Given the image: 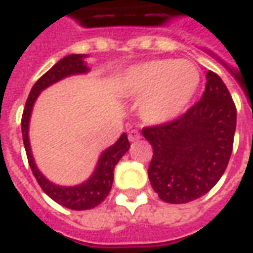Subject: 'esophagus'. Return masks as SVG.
Returning a JSON list of instances; mask_svg holds the SVG:
<instances>
[{
    "label": "esophagus",
    "mask_w": 253,
    "mask_h": 253,
    "mask_svg": "<svg viewBox=\"0 0 253 253\" xmlns=\"http://www.w3.org/2000/svg\"><path fill=\"white\" fill-rule=\"evenodd\" d=\"M140 138H141V134L138 130H131V131L128 133V140L131 141V142L140 140Z\"/></svg>",
    "instance_id": "1"
}]
</instances>
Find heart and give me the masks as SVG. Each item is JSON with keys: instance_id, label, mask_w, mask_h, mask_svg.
<instances>
[{"instance_id": "obj_1", "label": "heart", "mask_w": 253, "mask_h": 253, "mask_svg": "<svg viewBox=\"0 0 253 253\" xmlns=\"http://www.w3.org/2000/svg\"><path fill=\"white\" fill-rule=\"evenodd\" d=\"M201 75L188 61L155 59L138 63L123 75L122 97L138 101L147 125H165L178 118L198 90Z\"/></svg>"}]
</instances>
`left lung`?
Segmentation results:
<instances>
[{
	"label": "left lung",
	"instance_id": "1",
	"mask_svg": "<svg viewBox=\"0 0 253 253\" xmlns=\"http://www.w3.org/2000/svg\"><path fill=\"white\" fill-rule=\"evenodd\" d=\"M237 109L226 84L206 73L201 101L178 119L142 128L154 155L148 177L168 204H187L209 192L220 180L233 152Z\"/></svg>",
	"mask_w": 253,
	"mask_h": 253
}]
</instances>
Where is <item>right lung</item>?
I'll use <instances>...</instances> for the list:
<instances>
[{
	"label": "right lung",
	"mask_w": 253,
	"mask_h": 253,
	"mask_svg": "<svg viewBox=\"0 0 253 253\" xmlns=\"http://www.w3.org/2000/svg\"><path fill=\"white\" fill-rule=\"evenodd\" d=\"M84 58H87V55L72 54L62 58L59 62H56L54 66L49 69L47 73H44L33 85L29 98L26 101L25 111L22 115V135H23L26 155H27L30 169L36 177L37 183L40 184L42 191L45 192L49 198L54 199L55 202H58L59 205L65 206L68 209H73V211L92 209V208L99 205L108 197V194L112 188L115 166L118 165L120 158L125 155L130 148L127 134L123 133L112 147L105 149L101 154L99 159H98L97 168L94 170V173L91 174L90 178L82 184L73 185V187H62V185L51 183L36 166L32 148H30V141H29V123H30V116H32L34 102H36L37 97L40 95L41 91L45 90L47 87L52 85L56 82H59L65 77L72 76V75L87 73L90 68L84 62Z\"/></svg>",
	"instance_id": "right-lung-1"
}]
</instances>
